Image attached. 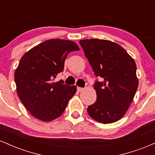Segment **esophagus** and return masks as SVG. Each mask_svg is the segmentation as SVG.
Masks as SVG:
<instances>
[{
	"instance_id": "34e87169",
	"label": "esophagus",
	"mask_w": 155,
	"mask_h": 155,
	"mask_svg": "<svg viewBox=\"0 0 155 155\" xmlns=\"http://www.w3.org/2000/svg\"><path fill=\"white\" fill-rule=\"evenodd\" d=\"M83 90V88H81V87H77V91L78 92H81Z\"/></svg>"
}]
</instances>
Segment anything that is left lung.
Returning a JSON list of instances; mask_svg holds the SVG:
<instances>
[{"instance_id": "1", "label": "left lung", "mask_w": 155, "mask_h": 155, "mask_svg": "<svg viewBox=\"0 0 155 155\" xmlns=\"http://www.w3.org/2000/svg\"><path fill=\"white\" fill-rule=\"evenodd\" d=\"M79 44L95 75L103 79L94 84L97 100L88 106L89 115L103 124L120 120L138 87L134 60L120 45L111 41L84 39Z\"/></svg>"}]
</instances>
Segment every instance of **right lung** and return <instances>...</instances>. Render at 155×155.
<instances>
[{"label": "right lung", "mask_w": 155, "mask_h": 155, "mask_svg": "<svg viewBox=\"0 0 155 155\" xmlns=\"http://www.w3.org/2000/svg\"><path fill=\"white\" fill-rule=\"evenodd\" d=\"M79 50L75 42L49 39L27 51L15 73L17 92L25 107L38 120L49 122L59 117L76 92V86L53 80L63 71L71 51Z\"/></svg>", "instance_id": "obj_1"}]
</instances>
